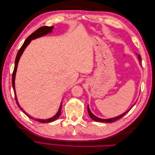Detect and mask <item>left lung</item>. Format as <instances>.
Wrapping results in <instances>:
<instances>
[{
    "mask_svg": "<svg viewBox=\"0 0 155 155\" xmlns=\"http://www.w3.org/2000/svg\"><path fill=\"white\" fill-rule=\"evenodd\" d=\"M138 59H139V61H140V62L141 63L142 59H141V57H140V55H138ZM130 109H131V108H130ZM130 109H129L127 111H126L125 112H124V113H123L122 114H121V115H120V116H116V117H115V118H110V119H102V118H98V117L96 116L95 115H94V114L92 113V112H91L90 109H89L88 105V107H87L88 114H89V116H90V117H91V118L93 120H94V121H98V122H105V123H112V122H114V121H117V120H120V118H122V117H123L125 114L127 113V112L130 110Z\"/></svg>",
    "mask_w": 155,
    "mask_h": 155,
    "instance_id": "left-lung-1",
    "label": "left lung"
}]
</instances>
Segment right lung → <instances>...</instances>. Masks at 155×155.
Masks as SVG:
<instances>
[{"label": "right lung", "instance_id": "1", "mask_svg": "<svg viewBox=\"0 0 155 155\" xmlns=\"http://www.w3.org/2000/svg\"><path fill=\"white\" fill-rule=\"evenodd\" d=\"M54 29L53 26H42L41 28H39V29H37V30H35L34 33L28 37V38L25 40V43H23V45H22V46L21 47V48L19 49V50L18 51V53L17 54L16 58H15V67H14V70L13 72V74H12V86H13V88L14 91V94H15V100H16V103L18 105V107L20 108V109L24 112V113L30 118L31 120H34L36 121H38V122H41V123H50L51 122V121H54L55 120H57L59 116L61 114V106H62V102L61 104V105L59 107V109L58 110V112H57V114L55 115H54L53 117H51L50 118L48 119H46V120H41V119H37V118H34V117H31V116H30L28 114H27L26 112L23 110V109L21 108V107L19 105L17 101V96H16V93H15V75H16V72H17V65H18V61L20 59L21 56L22 55L23 51H25V48H26V46L30 44V43L31 42V41L37 38H39V37H41L42 36H44L46 34H50L51 31H52V30Z\"/></svg>", "mask_w": 155, "mask_h": 155}]
</instances>
